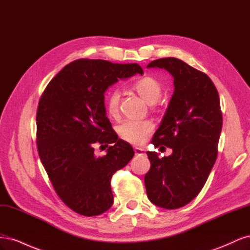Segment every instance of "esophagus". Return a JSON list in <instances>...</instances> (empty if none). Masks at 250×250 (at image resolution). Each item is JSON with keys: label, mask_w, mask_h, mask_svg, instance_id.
I'll list each match as a JSON object with an SVG mask.
<instances>
[{"label": "esophagus", "mask_w": 250, "mask_h": 250, "mask_svg": "<svg viewBox=\"0 0 250 250\" xmlns=\"http://www.w3.org/2000/svg\"><path fill=\"white\" fill-rule=\"evenodd\" d=\"M134 154L135 155H145V150L143 148H134Z\"/></svg>", "instance_id": "esophagus-1"}]
</instances>
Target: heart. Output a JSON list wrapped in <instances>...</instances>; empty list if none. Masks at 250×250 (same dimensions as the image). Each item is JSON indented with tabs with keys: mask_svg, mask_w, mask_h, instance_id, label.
Masks as SVG:
<instances>
[{
	"mask_svg": "<svg viewBox=\"0 0 250 250\" xmlns=\"http://www.w3.org/2000/svg\"><path fill=\"white\" fill-rule=\"evenodd\" d=\"M132 88L149 104L156 103L163 93L161 83L150 76L142 77L135 81ZM120 98L121 93L117 88L109 90L105 97V108L112 118L119 116ZM153 130L154 125L148 120H125L118 126V133L121 139L133 145H141L150 137Z\"/></svg>",
	"mask_w": 250,
	"mask_h": 250,
	"instance_id": "b5f03b06",
	"label": "heart"
}]
</instances>
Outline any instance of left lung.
<instances>
[{
    "mask_svg": "<svg viewBox=\"0 0 250 250\" xmlns=\"http://www.w3.org/2000/svg\"><path fill=\"white\" fill-rule=\"evenodd\" d=\"M148 67L168 71L174 78L173 96L151 143L169 147V156L147 151L151 164L145 175L149 200L174 209L197 196L218 154L222 112L217 88L207 74L183 60L167 57L151 62Z\"/></svg>",
    "mask_w": 250,
    "mask_h": 250,
    "instance_id": "obj_1",
    "label": "left lung"
}]
</instances>
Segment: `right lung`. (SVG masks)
<instances>
[{
    "mask_svg": "<svg viewBox=\"0 0 250 250\" xmlns=\"http://www.w3.org/2000/svg\"><path fill=\"white\" fill-rule=\"evenodd\" d=\"M143 75L138 63L78 59L53 78L36 112V144L41 161L59 198L77 214L98 216L111 208L110 179L134 155L118 139L104 106V93L119 79ZM111 146L103 157L95 143Z\"/></svg>",
    "mask_w": 250,
    "mask_h": 250,
    "instance_id": "obj_1",
    "label": "right lung"
}]
</instances>
